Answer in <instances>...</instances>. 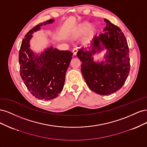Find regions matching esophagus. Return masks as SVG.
Wrapping results in <instances>:
<instances>
[{
	"label": "esophagus",
	"instance_id": "1",
	"mask_svg": "<svg viewBox=\"0 0 147 147\" xmlns=\"http://www.w3.org/2000/svg\"><path fill=\"white\" fill-rule=\"evenodd\" d=\"M78 51V50L77 48H75L73 49V51H73V54H74V56H76L77 55Z\"/></svg>",
	"mask_w": 147,
	"mask_h": 147
}]
</instances>
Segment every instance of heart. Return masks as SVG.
I'll return each instance as SVG.
<instances>
[{"mask_svg":"<svg viewBox=\"0 0 147 147\" xmlns=\"http://www.w3.org/2000/svg\"><path fill=\"white\" fill-rule=\"evenodd\" d=\"M90 28V24L88 23V22H84V23H82V24L78 26L77 29V32H82L83 31L86 30L89 28Z\"/></svg>","mask_w":147,"mask_h":147,"instance_id":"b5f03b06","label":"heart"}]
</instances>
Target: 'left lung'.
<instances>
[{
	"instance_id": "1",
	"label": "left lung",
	"mask_w": 147,
	"mask_h": 147,
	"mask_svg": "<svg viewBox=\"0 0 147 147\" xmlns=\"http://www.w3.org/2000/svg\"><path fill=\"white\" fill-rule=\"evenodd\" d=\"M104 32L93 36L90 46L82 48L77 57L82 61L81 70L88 86L100 95L118 91L125 83L130 70L126 38L117 26L104 19ZM106 50L103 60H94L95 54Z\"/></svg>"
}]
</instances>
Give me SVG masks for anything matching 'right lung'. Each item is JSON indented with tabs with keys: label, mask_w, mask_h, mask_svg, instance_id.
Listing matches in <instances>:
<instances>
[{
	"label": "right lung",
	"mask_w": 147,
	"mask_h": 147,
	"mask_svg": "<svg viewBox=\"0 0 147 147\" xmlns=\"http://www.w3.org/2000/svg\"><path fill=\"white\" fill-rule=\"evenodd\" d=\"M54 22V19H50L30 30L22 41L19 53L21 77L31 94L41 100H50L58 96L63 90L66 71L72 58L70 51L59 50L53 46L40 53L30 49L34 32Z\"/></svg>",
	"instance_id": "right-lung-1"
}]
</instances>
